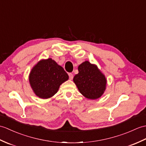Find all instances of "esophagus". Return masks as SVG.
Wrapping results in <instances>:
<instances>
[{
  "mask_svg": "<svg viewBox=\"0 0 146 146\" xmlns=\"http://www.w3.org/2000/svg\"><path fill=\"white\" fill-rule=\"evenodd\" d=\"M68 75H69V78H70V80H72L73 78V74H72V73H69L68 74Z\"/></svg>",
  "mask_w": 146,
  "mask_h": 146,
  "instance_id": "obj_1",
  "label": "esophagus"
}]
</instances>
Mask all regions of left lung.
I'll use <instances>...</instances> for the list:
<instances>
[{
	"label": "left lung",
	"mask_w": 146,
	"mask_h": 146,
	"mask_svg": "<svg viewBox=\"0 0 146 146\" xmlns=\"http://www.w3.org/2000/svg\"><path fill=\"white\" fill-rule=\"evenodd\" d=\"M78 73L73 81L81 94L89 100H96L104 94L107 80L104 74L94 64L85 61L78 66Z\"/></svg>",
	"instance_id": "obj_1"
}]
</instances>
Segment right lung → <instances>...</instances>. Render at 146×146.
Listing matches in <instances>:
<instances>
[{
    "label": "right lung",
    "instance_id": "1",
    "mask_svg": "<svg viewBox=\"0 0 146 146\" xmlns=\"http://www.w3.org/2000/svg\"><path fill=\"white\" fill-rule=\"evenodd\" d=\"M68 78L63 67L50 58L40 60L32 68L29 76L33 93L42 99L55 95L61 84Z\"/></svg>",
    "mask_w": 146,
    "mask_h": 146
}]
</instances>
